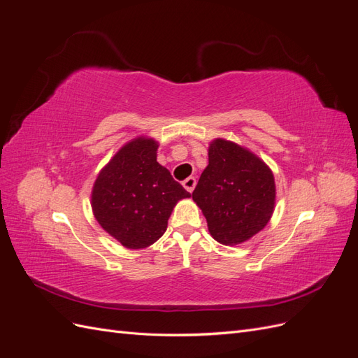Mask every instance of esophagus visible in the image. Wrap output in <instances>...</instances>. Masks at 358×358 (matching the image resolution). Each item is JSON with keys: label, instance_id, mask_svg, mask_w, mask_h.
Instances as JSON below:
<instances>
[{"label": "esophagus", "instance_id": "esophagus-1", "mask_svg": "<svg viewBox=\"0 0 358 358\" xmlns=\"http://www.w3.org/2000/svg\"><path fill=\"white\" fill-rule=\"evenodd\" d=\"M196 183H197V180H196V178H187L185 180L182 182V185H183V188H185L188 192H192L194 191V188H196Z\"/></svg>", "mask_w": 358, "mask_h": 358}]
</instances>
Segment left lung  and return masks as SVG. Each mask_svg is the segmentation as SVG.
<instances>
[{
  "label": "left lung",
  "mask_w": 358,
  "mask_h": 358,
  "mask_svg": "<svg viewBox=\"0 0 358 358\" xmlns=\"http://www.w3.org/2000/svg\"><path fill=\"white\" fill-rule=\"evenodd\" d=\"M209 164L192 200L201 209L210 236L222 245H241L262 231L276 203L273 171L248 148L225 138L209 143Z\"/></svg>",
  "instance_id": "1"
}]
</instances>
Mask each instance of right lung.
Returning <instances> with one entry per match:
<instances>
[{
    "label": "right lung",
    "instance_id": "right-lung-1",
    "mask_svg": "<svg viewBox=\"0 0 358 358\" xmlns=\"http://www.w3.org/2000/svg\"><path fill=\"white\" fill-rule=\"evenodd\" d=\"M158 146L148 136L129 140L94 182L91 208L96 222L128 249L155 243L178 201L191 197L157 161Z\"/></svg>",
    "mask_w": 358,
    "mask_h": 358
}]
</instances>
